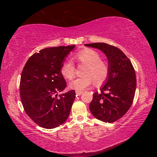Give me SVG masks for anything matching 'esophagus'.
<instances>
[{
  "mask_svg": "<svg viewBox=\"0 0 157 157\" xmlns=\"http://www.w3.org/2000/svg\"><path fill=\"white\" fill-rule=\"evenodd\" d=\"M75 94H76L77 95H80L83 94V91H76Z\"/></svg>",
  "mask_w": 157,
  "mask_h": 157,
  "instance_id": "obj_1",
  "label": "esophagus"
}]
</instances>
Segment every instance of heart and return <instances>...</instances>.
I'll use <instances>...</instances> for the list:
<instances>
[{
  "label": "heart",
  "mask_w": 157,
  "mask_h": 157,
  "mask_svg": "<svg viewBox=\"0 0 157 157\" xmlns=\"http://www.w3.org/2000/svg\"><path fill=\"white\" fill-rule=\"evenodd\" d=\"M76 58L82 64L86 65L83 71L84 76L77 78L70 83L72 89L82 91L93 83L100 86L107 80L109 75L110 69L107 62L100 59V55L92 49H85L78 52ZM61 73L65 78L72 79L75 75V67L71 60L63 63Z\"/></svg>",
  "instance_id": "heart-1"
}]
</instances>
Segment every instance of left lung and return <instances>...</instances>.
<instances>
[{
	"label": "left lung",
	"instance_id": "1",
	"mask_svg": "<svg viewBox=\"0 0 157 157\" xmlns=\"http://www.w3.org/2000/svg\"><path fill=\"white\" fill-rule=\"evenodd\" d=\"M84 45L104 52L110 69L100 92L93 95L90 111L98 120L113 123L122 118L132 105L136 87L134 68L128 57L118 48L105 43Z\"/></svg>",
	"mask_w": 157,
	"mask_h": 157
}]
</instances>
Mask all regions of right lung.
I'll return each instance as SVG.
<instances>
[{
    "instance_id": "obj_1",
    "label": "right lung",
    "mask_w": 157,
    "mask_h": 157,
    "mask_svg": "<svg viewBox=\"0 0 157 157\" xmlns=\"http://www.w3.org/2000/svg\"><path fill=\"white\" fill-rule=\"evenodd\" d=\"M75 45L47 48L33 54L21 73L20 96L24 110L34 123L46 129L55 128L67 120L75 92L65 89L61 68Z\"/></svg>"
}]
</instances>
